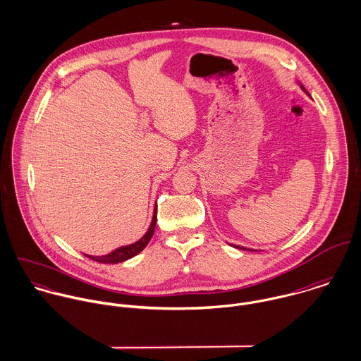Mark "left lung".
<instances>
[{
  "instance_id": "left-lung-1",
  "label": "left lung",
  "mask_w": 361,
  "mask_h": 361,
  "mask_svg": "<svg viewBox=\"0 0 361 361\" xmlns=\"http://www.w3.org/2000/svg\"><path fill=\"white\" fill-rule=\"evenodd\" d=\"M298 83H299V86H300V87H302V90H303V92H305V93H306V94H307V96H309V97H310V94H309V93H307V90H306V89H305V86H303V85H302V83H300V82H298ZM231 246H232V247H235V249H240V250H247V252H257V250H252V249H246V247H242V246H236V245H231Z\"/></svg>"
}]
</instances>
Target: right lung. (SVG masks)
I'll return each instance as SVG.
<instances>
[{
	"label": "right lung",
	"instance_id": "obj_1",
	"mask_svg": "<svg viewBox=\"0 0 361 361\" xmlns=\"http://www.w3.org/2000/svg\"><path fill=\"white\" fill-rule=\"evenodd\" d=\"M155 224H157V204L154 206V212H153V219L152 224L147 229V232L135 243L132 245H126V246H121L118 249H115L114 252L104 255V256H92V255H85L86 257L92 258L97 262H104V264H118V262H123L129 258L137 256L150 242V239L153 238L154 233Z\"/></svg>",
	"mask_w": 361,
	"mask_h": 361
}]
</instances>
